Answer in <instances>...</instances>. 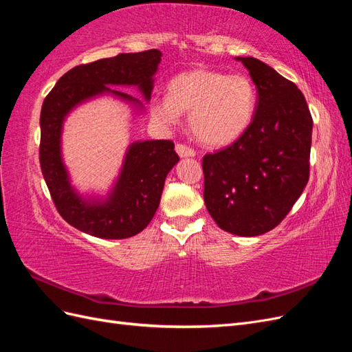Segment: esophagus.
Segmentation results:
<instances>
[{
	"mask_svg": "<svg viewBox=\"0 0 352 352\" xmlns=\"http://www.w3.org/2000/svg\"><path fill=\"white\" fill-rule=\"evenodd\" d=\"M175 150L177 153V155L182 157V158H185V157H195L197 155V153L192 150V148H189V146H186L184 144H177Z\"/></svg>",
	"mask_w": 352,
	"mask_h": 352,
	"instance_id": "esophagus-1",
	"label": "esophagus"
}]
</instances>
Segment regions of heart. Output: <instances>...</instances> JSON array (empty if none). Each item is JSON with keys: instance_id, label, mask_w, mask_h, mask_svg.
<instances>
[{"instance_id": "heart-1", "label": "heart", "mask_w": 352, "mask_h": 352, "mask_svg": "<svg viewBox=\"0 0 352 352\" xmlns=\"http://www.w3.org/2000/svg\"><path fill=\"white\" fill-rule=\"evenodd\" d=\"M255 107L257 91L248 76L198 67L170 80L167 95L151 100L150 113L164 127L176 126L182 113H189V129L195 140L221 148L247 132Z\"/></svg>"}]
</instances>
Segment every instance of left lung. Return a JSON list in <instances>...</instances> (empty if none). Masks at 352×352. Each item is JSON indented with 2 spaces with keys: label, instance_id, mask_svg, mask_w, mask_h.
<instances>
[{
  "label": "left lung",
  "instance_id": "8db88e82",
  "mask_svg": "<svg viewBox=\"0 0 352 352\" xmlns=\"http://www.w3.org/2000/svg\"><path fill=\"white\" fill-rule=\"evenodd\" d=\"M257 88L252 123L202 158L204 202L223 230L258 236L286 217L310 176L313 119L296 85L252 57H236Z\"/></svg>",
  "mask_w": 352,
  "mask_h": 352
}]
</instances>
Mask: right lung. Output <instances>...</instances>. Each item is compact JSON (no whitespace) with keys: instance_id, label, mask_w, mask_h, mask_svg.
I'll return each instance as SVG.
<instances>
[{"instance_id":"right-lung-1","label":"right lung","mask_w":352,"mask_h":352,"mask_svg":"<svg viewBox=\"0 0 352 352\" xmlns=\"http://www.w3.org/2000/svg\"><path fill=\"white\" fill-rule=\"evenodd\" d=\"M162 52L150 50L119 54L73 67L58 79L41 110V170L52 201L69 225L102 239H124L142 232L160 206L164 180L177 164L172 141H136L127 146L120 173L105 197L82 195L72 185L63 162L61 133L66 117L80 104L111 95L136 111L144 104L110 87H135L151 100Z\"/></svg>"}]
</instances>
